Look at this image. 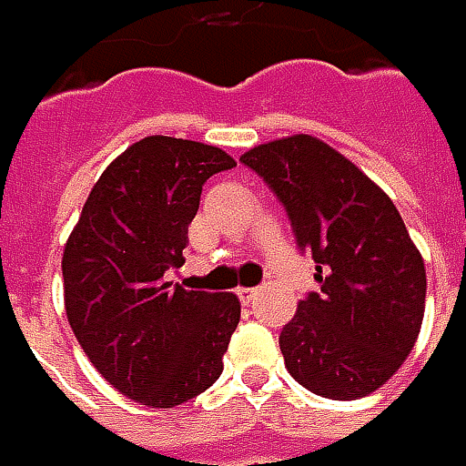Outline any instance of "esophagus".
<instances>
[{
    "label": "esophagus",
    "instance_id": "1",
    "mask_svg": "<svg viewBox=\"0 0 466 466\" xmlns=\"http://www.w3.org/2000/svg\"><path fill=\"white\" fill-rule=\"evenodd\" d=\"M236 296L241 298L243 306H248V303L257 298V288H238V290H236Z\"/></svg>",
    "mask_w": 466,
    "mask_h": 466
}]
</instances>
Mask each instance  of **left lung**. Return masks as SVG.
I'll list each match as a JSON object with an SVG mask.
<instances>
[{"instance_id": "obj_1", "label": "left lung", "mask_w": 466, "mask_h": 466, "mask_svg": "<svg viewBox=\"0 0 466 466\" xmlns=\"http://www.w3.org/2000/svg\"><path fill=\"white\" fill-rule=\"evenodd\" d=\"M288 212L300 251L316 261L319 293L279 331L285 366L327 400L384 386L420 334L425 264L394 202L345 155L311 135L241 155Z\"/></svg>"}]
</instances>
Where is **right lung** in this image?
Here are the masks:
<instances>
[{"label": "right lung", "mask_w": 466, "mask_h": 466, "mask_svg": "<svg viewBox=\"0 0 466 466\" xmlns=\"http://www.w3.org/2000/svg\"><path fill=\"white\" fill-rule=\"evenodd\" d=\"M236 166L220 147L145 137L100 173L64 246V306L108 384L147 407L194 400L223 373L238 327L233 293L166 282L184 264L209 176Z\"/></svg>", "instance_id": "1"}]
</instances>
